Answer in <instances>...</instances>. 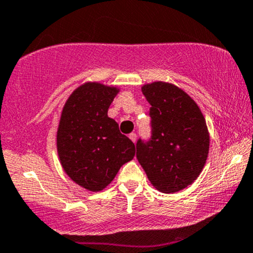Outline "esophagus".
I'll use <instances>...</instances> for the list:
<instances>
[{"label": "esophagus", "instance_id": "1", "mask_svg": "<svg viewBox=\"0 0 253 253\" xmlns=\"http://www.w3.org/2000/svg\"><path fill=\"white\" fill-rule=\"evenodd\" d=\"M128 137H129V139L132 140V142L135 143V140H137V134H135V133H131V134L128 135Z\"/></svg>", "mask_w": 253, "mask_h": 253}]
</instances>
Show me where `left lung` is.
Masks as SVG:
<instances>
[{"mask_svg": "<svg viewBox=\"0 0 253 253\" xmlns=\"http://www.w3.org/2000/svg\"><path fill=\"white\" fill-rule=\"evenodd\" d=\"M151 105L153 135L137 142V159L161 193H177L196 180L209 156L210 133L195 100L173 84H143Z\"/></svg>", "mask_w": 253, "mask_h": 253, "instance_id": "8db88e82", "label": "left lung"}]
</instances>
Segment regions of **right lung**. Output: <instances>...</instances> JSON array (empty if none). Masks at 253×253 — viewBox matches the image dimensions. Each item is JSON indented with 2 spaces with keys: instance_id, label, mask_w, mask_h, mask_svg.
<instances>
[{
  "instance_id": "right-lung-1",
  "label": "right lung",
  "mask_w": 253,
  "mask_h": 253,
  "mask_svg": "<svg viewBox=\"0 0 253 253\" xmlns=\"http://www.w3.org/2000/svg\"><path fill=\"white\" fill-rule=\"evenodd\" d=\"M116 86L84 82L63 106L57 131V151L64 172L89 191L108 187L120 167L134 158L135 147L109 118Z\"/></svg>"
}]
</instances>
